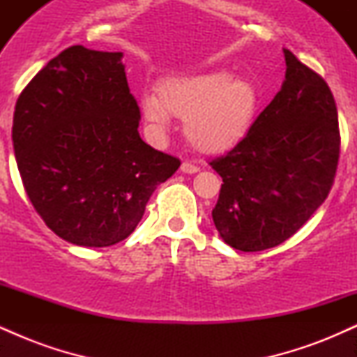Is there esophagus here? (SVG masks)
<instances>
[{
  "label": "esophagus",
  "mask_w": 357,
  "mask_h": 357,
  "mask_svg": "<svg viewBox=\"0 0 357 357\" xmlns=\"http://www.w3.org/2000/svg\"><path fill=\"white\" fill-rule=\"evenodd\" d=\"M198 169H199V167L196 165H192V162H190V161H184L181 165V171H183V173H186V174L198 173Z\"/></svg>",
  "instance_id": "obj_1"
}]
</instances>
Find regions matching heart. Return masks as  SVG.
Instances as JSON below:
<instances>
[{
    "label": "heart",
    "mask_w": 357,
    "mask_h": 357,
    "mask_svg": "<svg viewBox=\"0 0 357 357\" xmlns=\"http://www.w3.org/2000/svg\"><path fill=\"white\" fill-rule=\"evenodd\" d=\"M142 114L158 129L167 116L184 119V136L203 153H220L236 146L252 129L260 93L252 82L215 70L171 77L158 87V99L146 97Z\"/></svg>",
    "instance_id": "obj_1"
}]
</instances>
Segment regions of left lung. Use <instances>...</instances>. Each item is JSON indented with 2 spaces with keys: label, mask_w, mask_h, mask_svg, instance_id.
<instances>
[{
  "label": "left lung",
  "mask_w": 357,
  "mask_h": 357,
  "mask_svg": "<svg viewBox=\"0 0 357 357\" xmlns=\"http://www.w3.org/2000/svg\"><path fill=\"white\" fill-rule=\"evenodd\" d=\"M280 92L248 134L210 161L223 179L213 221L240 252H261L296 235L333 190L341 153L337 107L326 80L284 50Z\"/></svg>",
  "instance_id": "8db88e82"
}]
</instances>
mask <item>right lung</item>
I'll use <instances>...</instances> for the list:
<instances>
[{
	"label": "right lung",
	"mask_w": 357,
	"mask_h": 357,
	"mask_svg": "<svg viewBox=\"0 0 357 357\" xmlns=\"http://www.w3.org/2000/svg\"><path fill=\"white\" fill-rule=\"evenodd\" d=\"M121 52L73 45L20 93L13 149L23 188L50 230L80 247H110L141 221L181 161L139 136L141 110Z\"/></svg>",
	"instance_id": "1"
}]
</instances>
